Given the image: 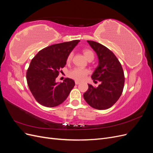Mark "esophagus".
Returning a JSON list of instances; mask_svg holds the SVG:
<instances>
[{
	"label": "esophagus",
	"mask_w": 153,
	"mask_h": 153,
	"mask_svg": "<svg viewBox=\"0 0 153 153\" xmlns=\"http://www.w3.org/2000/svg\"><path fill=\"white\" fill-rule=\"evenodd\" d=\"M80 82L76 81V80L75 81V84H76V85H78V84H80Z\"/></svg>",
	"instance_id": "obj_1"
}]
</instances>
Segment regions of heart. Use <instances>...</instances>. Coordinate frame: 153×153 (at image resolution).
<instances>
[{
  "instance_id": "obj_1",
  "label": "heart",
  "mask_w": 153,
  "mask_h": 153,
  "mask_svg": "<svg viewBox=\"0 0 153 153\" xmlns=\"http://www.w3.org/2000/svg\"><path fill=\"white\" fill-rule=\"evenodd\" d=\"M83 53H84L85 57H86V59L88 60V61H90V60L92 61V60L94 59V54L92 50L89 49H84L83 50ZM73 56V52H70L68 54L66 59L67 62L69 63L72 61ZM89 71L87 69H84L81 68H75L69 72L68 75L69 77L76 81H82L85 79L88 75H89Z\"/></svg>"
}]
</instances>
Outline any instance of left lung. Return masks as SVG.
<instances>
[{
    "label": "left lung",
    "instance_id": "left-lung-1",
    "mask_svg": "<svg viewBox=\"0 0 153 153\" xmlns=\"http://www.w3.org/2000/svg\"><path fill=\"white\" fill-rule=\"evenodd\" d=\"M98 55L99 65L91 76L94 82L101 84L89 89L84 94L86 102L97 110H105L112 106L121 96L124 85V71L118 59L104 45L93 41H87Z\"/></svg>",
    "mask_w": 153,
    "mask_h": 153
}]
</instances>
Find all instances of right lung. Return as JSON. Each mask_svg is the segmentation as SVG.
<instances>
[{"label":"right lung","instance_id":"1","mask_svg":"<svg viewBox=\"0 0 153 153\" xmlns=\"http://www.w3.org/2000/svg\"><path fill=\"white\" fill-rule=\"evenodd\" d=\"M80 41L73 40L46 47L32 59L26 78L32 94L38 102L47 107H55L68 98L75 82L66 78L62 83L55 82L61 69L66 64L68 54Z\"/></svg>","mask_w":153,"mask_h":153}]
</instances>
